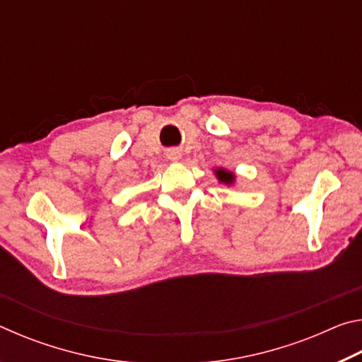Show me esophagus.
Here are the masks:
<instances>
[{
  "mask_svg": "<svg viewBox=\"0 0 362 362\" xmlns=\"http://www.w3.org/2000/svg\"><path fill=\"white\" fill-rule=\"evenodd\" d=\"M180 158H182V153H180L179 148H173V150L168 151V159H169V161L177 163Z\"/></svg>",
  "mask_w": 362,
  "mask_h": 362,
  "instance_id": "34e87169",
  "label": "esophagus"
}]
</instances>
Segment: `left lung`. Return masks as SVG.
Listing matches in <instances>:
<instances>
[{
	"label": "left lung",
	"instance_id": "8db88e82",
	"mask_svg": "<svg viewBox=\"0 0 362 362\" xmlns=\"http://www.w3.org/2000/svg\"><path fill=\"white\" fill-rule=\"evenodd\" d=\"M214 173H216V177L218 179V182L225 183V185H231V183L235 182V174L230 173V170L218 168V169L214 170Z\"/></svg>",
	"mask_w": 362,
	"mask_h": 362
}]
</instances>
